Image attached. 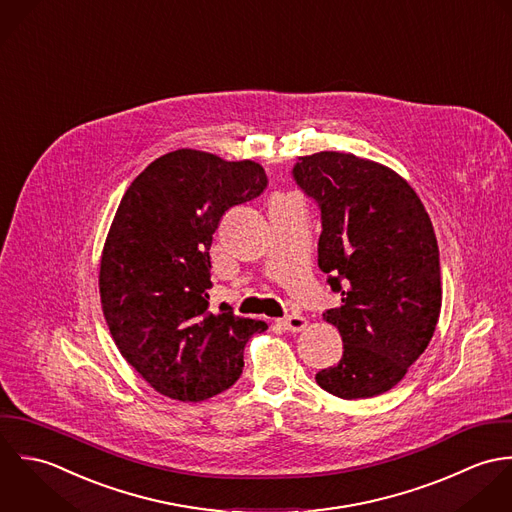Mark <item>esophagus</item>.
<instances>
[{
    "label": "esophagus",
    "mask_w": 512,
    "mask_h": 512,
    "mask_svg": "<svg viewBox=\"0 0 512 512\" xmlns=\"http://www.w3.org/2000/svg\"><path fill=\"white\" fill-rule=\"evenodd\" d=\"M279 324L289 330V332H299V330H305L307 328V318L301 316V314H287L285 318L279 320Z\"/></svg>",
    "instance_id": "34e87169"
}]
</instances>
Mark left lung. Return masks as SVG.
<instances>
[{"label": "left lung", "instance_id": "left-lung-1", "mask_svg": "<svg viewBox=\"0 0 512 512\" xmlns=\"http://www.w3.org/2000/svg\"><path fill=\"white\" fill-rule=\"evenodd\" d=\"M293 178L320 209L318 267L342 301L322 316L344 352L316 384L342 400L380 396L435 332L441 267L431 219L402 176L354 154L303 156Z\"/></svg>", "mask_w": 512, "mask_h": 512}]
</instances>
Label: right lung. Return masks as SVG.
I'll list each match as a JSON object with an SVG mask.
<instances>
[{
    "label": "right lung",
    "mask_w": 512,
    "mask_h": 512,
    "mask_svg": "<svg viewBox=\"0 0 512 512\" xmlns=\"http://www.w3.org/2000/svg\"><path fill=\"white\" fill-rule=\"evenodd\" d=\"M267 184L251 160L184 148L154 160L120 200L101 257L104 318L120 354L162 396L204 402L225 392L243 372L245 344L267 328L207 303L221 217Z\"/></svg>",
    "instance_id": "add662e5"
}]
</instances>
